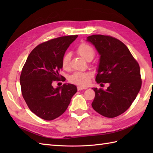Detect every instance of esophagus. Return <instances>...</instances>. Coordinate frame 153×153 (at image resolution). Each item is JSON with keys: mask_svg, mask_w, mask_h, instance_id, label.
I'll use <instances>...</instances> for the list:
<instances>
[{"mask_svg": "<svg viewBox=\"0 0 153 153\" xmlns=\"http://www.w3.org/2000/svg\"><path fill=\"white\" fill-rule=\"evenodd\" d=\"M87 89L86 87H80V86H78L77 87V91H81V90H83V89Z\"/></svg>", "mask_w": 153, "mask_h": 153, "instance_id": "1", "label": "esophagus"}]
</instances>
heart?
<instances>
[{
  "label": "heart",
  "mask_w": 153,
  "mask_h": 153,
  "mask_svg": "<svg viewBox=\"0 0 153 153\" xmlns=\"http://www.w3.org/2000/svg\"><path fill=\"white\" fill-rule=\"evenodd\" d=\"M77 53L85 60H91L95 55V52L91 45L86 43H81L77 48ZM71 54L70 53H65L62 58V66L64 70H69L71 68ZM93 75L89 72H76L70 77L69 81L74 84L81 87L89 85Z\"/></svg>",
  "instance_id": "obj_1"
}]
</instances>
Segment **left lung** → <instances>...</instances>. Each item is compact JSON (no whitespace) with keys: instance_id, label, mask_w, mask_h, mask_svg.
Segmentation results:
<instances>
[{"instance_id":"8db88e82","label":"left lung","mask_w":153,"mask_h":153,"mask_svg":"<svg viewBox=\"0 0 153 153\" xmlns=\"http://www.w3.org/2000/svg\"><path fill=\"white\" fill-rule=\"evenodd\" d=\"M87 41L100 55L97 83H109L106 90L93 88V108L102 116L114 118L128 110L140 91V68L126 45L110 35H92Z\"/></svg>"}]
</instances>
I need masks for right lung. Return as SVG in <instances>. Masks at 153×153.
Segmentation results:
<instances>
[{
  "label": "right lung",
  "mask_w": 153,
  "mask_h": 153,
  "mask_svg": "<svg viewBox=\"0 0 153 153\" xmlns=\"http://www.w3.org/2000/svg\"><path fill=\"white\" fill-rule=\"evenodd\" d=\"M77 37L68 35L39 44L23 66L19 78L22 96L31 111L42 119L53 120L61 116L77 92L72 84H64L56 89L53 86L54 81L66 80L59 74L62 58Z\"/></svg>",
  "instance_id": "right-lung-1"
}]
</instances>
